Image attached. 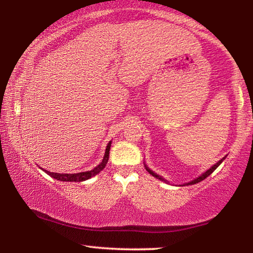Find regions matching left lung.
Instances as JSON below:
<instances>
[{"mask_svg":"<svg viewBox=\"0 0 253 253\" xmlns=\"http://www.w3.org/2000/svg\"><path fill=\"white\" fill-rule=\"evenodd\" d=\"M223 159H225V157H223V158H222V159H220V161H219V162H217V163H215V164H214V165H213V167H211L210 170H207V171H206V172H203L201 176H199V177H197V178H195V179H193V181H191V182H189V183H185V184H187V185H190V184H196V183L201 182V181H203V179H205V178H207V177H208V176H210V175H211V172H213V171H214V170H215V169H216V168H217V167H219V165L222 163V162H223ZM145 168H146L147 172H150V173H151V175H152L153 177H156V178H158V179H162V181H164V182H168V181H167V179H164V178H163V177H162V176H159V175H157V173H155V172H153V171H152V170H150V169H149V168H147V167H146V165H145ZM185 184H184V185H185Z\"/></svg>","mask_w":253,"mask_h":253,"instance_id":"left-lung-1","label":"left lung"}]
</instances>
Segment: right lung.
Returning a JSON list of instances; mask_svg holds the SVG:
<instances>
[{"label":"right lung","mask_w":253,"mask_h":253,"mask_svg":"<svg viewBox=\"0 0 253 253\" xmlns=\"http://www.w3.org/2000/svg\"><path fill=\"white\" fill-rule=\"evenodd\" d=\"M110 145H112V141H109L108 145L106 147V152H104V157L100 164L97 165L96 168H94L92 170L90 171H85V172H78V173H57V172H50L47 170H43L47 175H50L53 178L58 179V181H63V182H83L86 181V179L91 178L95 175H97L98 172H101L104 169L107 163H108L109 159V150H110Z\"/></svg>","instance_id":"right-lung-1"}]
</instances>
